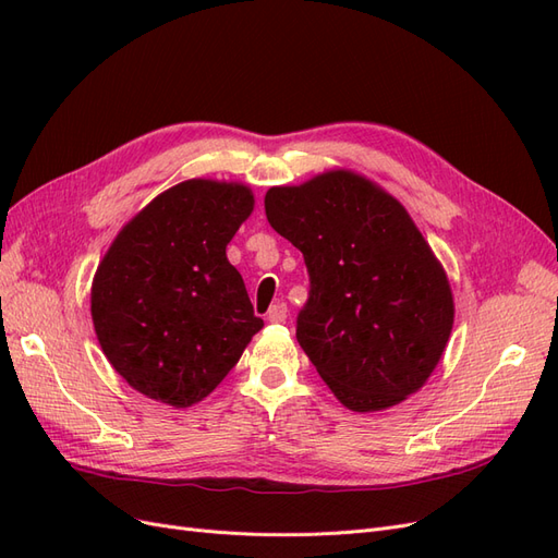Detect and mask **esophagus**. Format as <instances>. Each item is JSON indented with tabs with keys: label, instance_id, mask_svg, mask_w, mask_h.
<instances>
[{
	"label": "esophagus",
	"instance_id": "esophagus-1",
	"mask_svg": "<svg viewBox=\"0 0 558 558\" xmlns=\"http://www.w3.org/2000/svg\"><path fill=\"white\" fill-rule=\"evenodd\" d=\"M286 314H289V307H286V302H275L272 307L267 312V320L269 324H283Z\"/></svg>",
	"mask_w": 558,
	"mask_h": 558
}]
</instances>
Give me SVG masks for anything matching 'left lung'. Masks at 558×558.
<instances>
[{"label":"left lung","mask_w":558,"mask_h":558,"mask_svg":"<svg viewBox=\"0 0 558 558\" xmlns=\"http://www.w3.org/2000/svg\"><path fill=\"white\" fill-rule=\"evenodd\" d=\"M265 214L305 258L310 298L295 337L337 400L375 412L418 391L442 359L453 300L400 202L337 170L269 189Z\"/></svg>","instance_id":"left-lung-1"}]
</instances>
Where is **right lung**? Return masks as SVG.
Returning a JSON list of instances; mask_svg holds the SVG:
<instances>
[{"mask_svg": "<svg viewBox=\"0 0 558 558\" xmlns=\"http://www.w3.org/2000/svg\"><path fill=\"white\" fill-rule=\"evenodd\" d=\"M253 209L246 185L183 181L118 232L90 312L105 356L140 393L191 408L263 328L226 246Z\"/></svg>", "mask_w": 558, "mask_h": 558, "instance_id": "obj_1", "label": "right lung"}]
</instances>
